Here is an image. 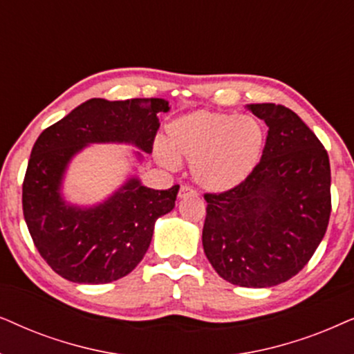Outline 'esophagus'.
I'll list each match as a JSON object with an SVG mask.
<instances>
[{
	"instance_id": "1",
	"label": "esophagus",
	"mask_w": 354,
	"mask_h": 354,
	"mask_svg": "<svg viewBox=\"0 0 354 354\" xmlns=\"http://www.w3.org/2000/svg\"><path fill=\"white\" fill-rule=\"evenodd\" d=\"M194 196H196V191L189 186H181L180 192H178V197H180V199H186V197H194Z\"/></svg>"
}]
</instances>
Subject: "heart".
<instances>
[{
	"mask_svg": "<svg viewBox=\"0 0 354 354\" xmlns=\"http://www.w3.org/2000/svg\"><path fill=\"white\" fill-rule=\"evenodd\" d=\"M267 144L263 122L252 115L199 110L167 126V144L157 142L155 158L176 168L191 163L192 180L209 192L236 189L261 163Z\"/></svg>",
	"mask_w": 354,
	"mask_h": 354,
	"instance_id": "heart-1",
	"label": "heart"
}]
</instances>
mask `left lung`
I'll return each instance as SVG.
<instances>
[{"mask_svg": "<svg viewBox=\"0 0 354 354\" xmlns=\"http://www.w3.org/2000/svg\"><path fill=\"white\" fill-rule=\"evenodd\" d=\"M268 134L261 163L236 189L205 194L202 246L221 279L268 288L295 277L330 218L327 150L290 108L251 103Z\"/></svg>", "mask_w": 354, "mask_h": 354, "instance_id": "1", "label": "left lung"}]
</instances>
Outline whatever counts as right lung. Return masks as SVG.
Here are the masks:
<instances>
[{
	"instance_id": "obj_1",
	"label": "right lung",
	"mask_w": 354,
	"mask_h": 354,
	"mask_svg": "<svg viewBox=\"0 0 354 354\" xmlns=\"http://www.w3.org/2000/svg\"><path fill=\"white\" fill-rule=\"evenodd\" d=\"M167 111L165 98H91L39 136L22 185L24 218L40 256L63 279L110 283L142 261L155 221L173 210L180 186L150 189L134 173L105 201L77 205L66 201L63 183L73 158L92 144L133 145L142 162V152H152L158 113Z\"/></svg>"
}]
</instances>
